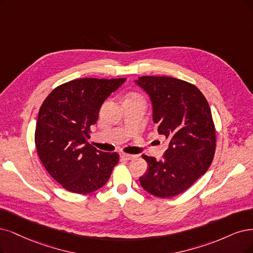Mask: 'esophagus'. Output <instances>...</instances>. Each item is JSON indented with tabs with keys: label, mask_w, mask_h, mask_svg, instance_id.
I'll return each instance as SVG.
<instances>
[{
	"label": "esophagus",
	"mask_w": 253,
	"mask_h": 253,
	"mask_svg": "<svg viewBox=\"0 0 253 253\" xmlns=\"http://www.w3.org/2000/svg\"><path fill=\"white\" fill-rule=\"evenodd\" d=\"M120 156H121L122 158H124V160H128V161H130V160H134V158L136 157V155H133V154H127V153H124V152L120 153Z\"/></svg>",
	"instance_id": "1"
}]
</instances>
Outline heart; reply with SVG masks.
<instances>
[{
    "mask_svg": "<svg viewBox=\"0 0 253 253\" xmlns=\"http://www.w3.org/2000/svg\"><path fill=\"white\" fill-rule=\"evenodd\" d=\"M132 98H141V97H139L138 95H131L128 99H132Z\"/></svg>",
    "mask_w": 253,
    "mask_h": 253,
    "instance_id": "b5f03b06",
    "label": "heart"
}]
</instances>
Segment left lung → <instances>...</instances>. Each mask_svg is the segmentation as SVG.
Here are the masks:
<instances>
[{
    "mask_svg": "<svg viewBox=\"0 0 253 253\" xmlns=\"http://www.w3.org/2000/svg\"><path fill=\"white\" fill-rule=\"evenodd\" d=\"M135 83L150 97L157 131L169 139L162 161L142 155L148 164L139 177L143 189L158 198L183 193L213 160L216 130L209 103L194 84L167 76H142Z\"/></svg>",
    "mask_w": 253,
    "mask_h": 253,
    "instance_id": "left-lung-1",
    "label": "left lung"
}]
</instances>
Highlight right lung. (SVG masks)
Listing matches in <instances>:
<instances>
[{"label": "right lung", "mask_w": 253, "mask_h": 253, "mask_svg": "<svg viewBox=\"0 0 253 253\" xmlns=\"http://www.w3.org/2000/svg\"><path fill=\"white\" fill-rule=\"evenodd\" d=\"M125 80H72L53 89L42 104L35 128L36 150L45 170L65 190L88 194L109 179L119 154L97 150L87 139L103 102Z\"/></svg>", "instance_id": "obj_1"}]
</instances>
